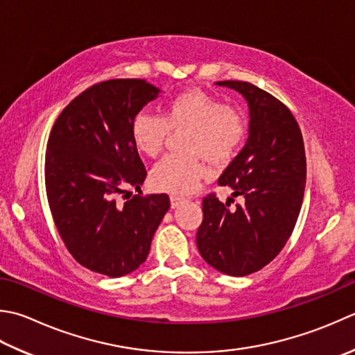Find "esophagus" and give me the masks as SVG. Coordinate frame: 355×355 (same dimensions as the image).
<instances>
[{
    "label": "esophagus",
    "mask_w": 355,
    "mask_h": 355,
    "mask_svg": "<svg viewBox=\"0 0 355 355\" xmlns=\"http://www.w3.org/2000/svg\"><path fill=\"white\" fill-rule=\"evenodd\" d=\"M182 203H184V198L180 197V196H175V193H172V196H171V205H172L173 209H175V207H178Z\"/></svg>",
    "instance_id": "1"
}]
</instances>
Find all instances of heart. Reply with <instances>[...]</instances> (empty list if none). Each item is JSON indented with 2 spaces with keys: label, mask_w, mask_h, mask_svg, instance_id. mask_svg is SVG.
Returning <instances> with one entry per match:
<instances>
[{
  "label": "heart",
  "mask_w": 355,
  "mask_h": 355,
  "mask_svg": "<svg viewBox=\"0 0 355 355\" xmlns=\"http://www.w3.org/2000/svg\"><path fill=\"white\" fill-rule=\"evenodd\" d=\"M189 128L184 137L186 154H169L155 164L152 183L166 192L187 196L214 163H227L237 155L248 134V118L241 109L200 90L173 96L163 115L140 112L132 123V140L144 155L155 157L164 148L171 129Z\"/></svg>",
  "instance_id": "b5f03b06"
}]
</instances>
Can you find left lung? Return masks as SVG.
<instances>
[{
    "label": "left lung",
    "instance_id": "left-lung-1",
    "mask_svg": "<svg viewBox=\"0 0 355 355\" xmlns=\"http://www.w3.org/2000/svg\"><path fill=\"white\" fill-rule=\"evenodd\" d=\"M215 85L237 90L249 106L248 141L218 178L245 203L231 211V203L223 205L215 193L205 197L197 246L207 265L243 277L272 261L293 234L306 184V155L300 128L280 100L246 81Z\"/></svg>",
    "mask_w": 355,
    "mask_h": 355
}]
</instances>
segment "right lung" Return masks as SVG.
<instances>
[{"label": "right lung", "mask_w": 355, "mask_h": 355, "mask_svg": "<svg viewBox=\"0 0 355 355\" xmlns=\"http://www.w3.org/2000/svg\"><path fill=\"white\" fill-rule=\"evenodd\" d=\"M158 95L146 80L101 81L67 104L49 135V207L67 251L94 272L123 277L144 263L171 207L166 193L130 198L124 191L140 189L148 173L132 123ZM120 193L130 198L120 202Z\"/></svg>", "instance_id": "obj_1"}]
</instances>
